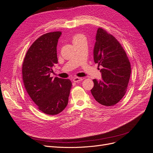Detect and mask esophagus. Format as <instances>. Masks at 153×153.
<instances>
[{"mask_svg":"<svg viewBox=\"0 0 153 153\" xmlns=\"http://www.w3.org/2000/svg\"><path fill=\"white\" fill-rule=\"evenodd\" d=\"M82 80V78L79 77H75L73 79V81L75 82H79V81H81Z\"/></svg>","mask_w":153,"mask_h":153,"instance_id":"esophagus-1","label":"esophagus"}]
</instances>
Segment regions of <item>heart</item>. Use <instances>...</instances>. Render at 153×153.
I'll use <instances>...</instances> for the list:
<instances>
[{"label":"heart","instance_id":"b5f03b06","mask_svg":"<svg viewBox=\"0 0 153 153\" xmlns=\"http://www.w3.org/2000/svg\"><path fill=\"white\" fill-rule=\"evenodd\" d=\"M82 39H85L84 36H82V34H76L72 37V42L73 43H76L82 40Z\"/></svg>","mask_w":153,"mask_h":153}]
</instances>
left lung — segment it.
<instances>
[{
	"label": "left lung",
	"instance_id": "obj_1",
	"mask_svg": "<svg viewBox=\"0 0 153 153\" xmlns=\"http://www.w3.org/2000/svg\"><path fill=\"white\" fill-rule=\"evenodd\" d=\"M95 40L94 59L102 67V79H93L91 93L102 105L114 106L127 90L131 71L129 60L120 43L104 29L98 28Z\"/></svg>",
	"mask_w": 153,
	"mask_h": 153
}]
</instances>
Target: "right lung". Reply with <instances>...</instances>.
Instances as JSON below:
<instances>
[{
	"label": "right lung",
	"instance_id": "obj_1",
	"mask_svg": "<svg viewBox=\"0 0 153 153\" xmlns=\"http://www.w3.org/2000/svg\"><path fill=\"white\" fill-rule=\"evenodd\" d=\"M61 34L60 31L48 33L36 39L25 54L22 70L29 97L39 110L50 115L66 108L72 87L70 79L50 77L52 67L58 63L56 47Z\"/></svg>",
	"mask_w": 153,
	"mask_h": 153
}]
</instances>
